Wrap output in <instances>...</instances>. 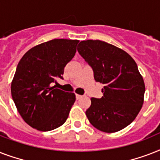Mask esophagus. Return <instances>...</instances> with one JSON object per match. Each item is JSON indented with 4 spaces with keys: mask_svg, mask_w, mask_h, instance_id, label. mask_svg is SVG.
Returning <instances> with one entry per match:
<instances>
[{
    "mask_svg": "<svg viewBox=\"0 0 160 160\" xmlns=\"http://www.w3.org/2000/svg\"><path fill=\"white\" fill-rule=\"evenodd\" d=\"M75 97H76V99H77V100H80V98L83 97V95H78V94H76V95H75Z\"/></svg>",
    "mask_w": 160,
    "mask_h": 160,
    "instance_id": "esophagus-1",
    "label": "esophagus"
}]
</instances>
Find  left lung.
Returning <instances> with one entry per match:
<instances>
[{
    "mask_svg": "<svg viewBox=\"0 0 160 160\" xmlns=\"http://www.w3.org/2000/svg\"><path fill=\"white\" fill-rule=\"evenodd\" d=\"M77 51L103 83V96L91 98L85 111L89 121L100 131L114 133L130 124L144 103V80L134 59L125 51L101 41H80Z\"/></svg>",
    "mask_w": 160,
    "mask_h": 160,
    "instance_id": "1",
    "label": "left lung"
}]
</instances>
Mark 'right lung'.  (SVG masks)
<instances>
[{
    "instance_id": "right-lung-1",
    "label": "right lung",
    "mask_w": 160,
    "mask_h": 160,
    "mask_svg": "<svg viewBox=\"0 0 160 160\" xmlns=\"http://www.w3.org/2000/svg\"><path fill=\"white\" fill-rule=\"evenodd\" d=\"M77 40L55 39L29 50L16 67L11 95L26 123L40 131L62 125L75 101L74 93L52 86L76 52Z\"/></svg>"
}]
</instances>
